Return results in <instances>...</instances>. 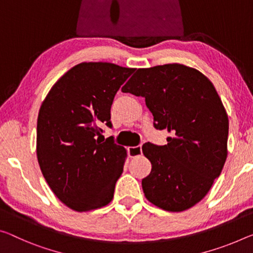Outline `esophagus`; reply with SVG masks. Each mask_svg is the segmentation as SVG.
I'll return each instance as SVG.
<instances>
[{"instance_id":"34e87169","label":"esophagus","mask_w":253,"mask_h":253,"mask_svg":"<svg viewBox=\"0 0 253 253\" xmlns=\"http://www.w3.org/2000/svg\"><path fill=\"white\" fill-rule=\"evenodd\" d=\"M127 151H128V155H129L130 158H136V156L142 154V145L128 147Z\"/></svg>"}]
</instances>
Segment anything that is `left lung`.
Masks as SVG:
<instances>
[{"instance_id": "8db88e82", "label": "left lung", "mask_w": 253, "mask_h": 253, "mask_svg": "<svg viewBox=\"0 0 253 253\" xmlns=\"http://www.w3.org/2000/svg\"><path fill=\"white\" fill-rule=\"evenodd\" d=\"M124 93L145 98L156 129H167V145L145 143L152 163L142 180L148 202L168 211L199 203L219 177L227 156L228 118L211 82L181 64L138 69Z\"/></svg>"}]
</instances>
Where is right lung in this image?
I'll list each match as a JSON object with an SVG mask.
<instances>
[{
  "label": "right lung",
  "mask_w": 253,
  "mask_h": 253,
  "mask_svg": "<svg viewBox=\"0 0 253 253\" xmlns=\"http://www.w3.org/2000/svg\"><path fill=\"white\" fill-rule=\"evenodd\" d=\"M135 69L111 63H81L51 87L37 120V158L48 186L76 211L109 204L123 173L126 150L114 137L110 109L122 84Z\"/></svg>",
  "instance_id": "add662e5"
}]
</instances>
